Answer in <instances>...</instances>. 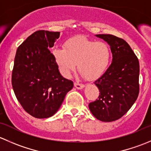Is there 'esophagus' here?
I'll list each match as a JSON object with an SVG mask.
<instances>
[{"mask_svg":"<svg viewBox=\"0 0 151 151\" xmlns=\"http://www.w3.org/2000/svg\"><path fill=\"white\" fill-rule=\"evenodd\" d=\"M74 86H75V88H77V89H83L85 87V85L83 84H81V83H74Z\"/></svg>","mask_w":151,"mask_h":151,"instance_id":"esophagus-1","label":"esophagus"}]
</instances>
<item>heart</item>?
Returning <instances> with one entry per match:
<instances>
[{
	"label": "heart",
	"mask_w": 151,
	"mask_h": 151,
	"mask_svg": "<svg viewBox=\"0 0 151 151\" xmlns=\"http://www.w3.org/2000/svg\"><path fill=\"white\" fill-rule=\"evenodd\" d=\"M63 48H54L52 55L63 75L69 76L78 68L88 80H96L104 74L110 63V47L106 43L95 42L85 36H77L67 39Z\"/></svg>",
	"instance_id": "obj_1"
}]
</instances>
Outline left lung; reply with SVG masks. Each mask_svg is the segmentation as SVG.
Wrapping results in <instances>:
<instances>
[{"instance_id":"left-lung-1","label":"left lung","mask_w":151,"mask_h":151,"mask_svg":"<svg viewBox=\"0 0 151 151\" xmlns=\"http://www.w3.org/2000/svg\"><path fill=\"white\" fill-rule=\"evenodd\" d=\"M110 46L112 62L94 84L99 90L98 99L89 104L96 118L111 122L129 110L139 95V64L137 57L123 39L110 34H98Z\"/></svg>"}]
</instances>
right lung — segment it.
Returning <instances> with one entry per match:
<instances>
[{
    "label": "right lung",
    "instance_id": "right-lung-1",
    "mask_svg": "<svg viewBox=\"0 0 151 151\" xmlns=\"http://www.w3.org/2000/svg\"><path fill=\"white\" fill-rule=\"evenodd\" d=\"M59 36L60 32L37 30L17 50L12 88L22 108L34 118L52 116L74 86L60 74L49 50Z\"/></svg>",
    "mask_w": 151,
    "mask_h": 151
}]
</instances>
